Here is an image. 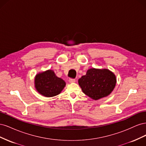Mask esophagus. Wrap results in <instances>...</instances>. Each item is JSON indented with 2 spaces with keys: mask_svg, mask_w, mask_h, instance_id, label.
<instances>
[{
  "mask_svg": "<svg viewBox=\"0 0 146 146\" xmlns=\"http://www.w3.org/2000/svg\"><path fill=\"white\" fill-rule=\"evenodd\" d=\"M69 82L70 83H74L75 82H76V80H75V79H72V78H69Z\"/></svg>",
  "mask_w": 146,
  "mask_h": 146,
  "instance_id": "obj_1",
  "label": "esophagus"
}]
</instances>
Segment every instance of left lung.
<instances>
[{
	"label": "left lung",
	"mask_w": 146,
	"mask_h": 146,
	"mask_svg": "<svg viewBox=\"0 0 146 146\" xmlns=\"http://www.w3.org/2000/svg\"><path fill=\"white\" fill-rule=\"evenodd\" d=\"M78 82L83 93L96 100L111 94L116 86V78L107 69L91 68Z\"/></svg>",
	"instance_id": "8db88e82"
}]
</instances>
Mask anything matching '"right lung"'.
I'll return each mask as SVG.
<instances>
[{
  "label": "right lung",
  "mask_w": 146,
  "mask_h": 146,
  "mask_svg": "<svg viewBox=\"0 0 146 146\" xmlns=\"http://www.w3.org/2000/svg\"><path fill=\"white\" fill-rule=\"evenodd\" d=\"M65 86V82L56 76L52 70L39 73L35 78V86L37 91L47 98L59 94Z\"/></svg>",
  "instance_id": "right-lung-1"
}]
</instances>
